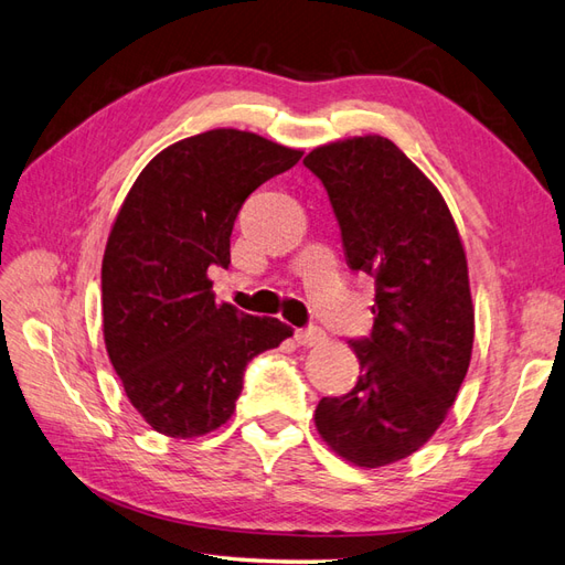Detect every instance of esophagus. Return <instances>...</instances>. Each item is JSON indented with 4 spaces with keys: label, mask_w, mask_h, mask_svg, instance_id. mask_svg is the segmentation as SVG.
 Returning a JSON list of instances; mask_svg holds the SVG:
<instances>
[{
    "label": "esophagus",
    "mask_w": 565,
    "mask_h": 565,
    "mask_svg": "<svg viewBox=\"0 0 565 565\" xmlns=\"http://www.w3.org/2000/svg\"><path fill=\"white\" fill-rule=\"evenodd\" d=\"M294 339H296L298 345H306V349H312V345H320L327 337H324L322 329L310 327V329H296Z\"/></svg>",
    "instance_id": "esophagus-1"
}]
</instances>
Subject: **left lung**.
I'll return each instance as SVG.
<instances>
[{
  "label": "left lung",
  "instance_id": "left-lung-1",
  "mask_svg": "<svg viewBox=\"0 0 565 565\" xmlns=\"http://www.w3.org/2000/svg\"><path fill=\"white\" fill-rule=\"evenodd\" d=\"M302 164L327 188L345 263L374 279L372 334L351 341L358 384L317 403L315 427L353 466H392L431 439L468 374L466 248L437 185L388 138L320 145Z\"/></svg>",
  "mask_w": 565,
  "mask_h": 565
}]
</instances>
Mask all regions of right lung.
<instances>
[{
	"mask_svg": "<svg viewBox=\"0 0 565 565\" xmlns=\"http://www.w3.org/2000/svg\"><path fill=\"white\" fill-rule=\"evenodd\" d=\"M300 150L214 128L150 159L111 224L103 257V331L134 408L154 431L193 439L236 411L243 372L294 329L214 302L207 269L228 267L248 198Z\"/></svg>",
	"mask_w": 565,
	"mask_h": 565,
	"instance_id": "1",
	"label": "right lung"
}]
</instances>
